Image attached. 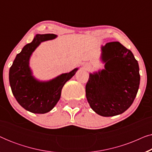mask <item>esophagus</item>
<instances>
[{
	"instance_id": "1",
	"label": "esophagus",
	"mask_w": 152,
	"mask_h": 152,
	"mask_svg": "<svg viewBox=\"0 0 152 152\" xmlns=\"http://www.w3.org/2000/svg\"><path fill=\"white\" fill-rule=\"evenodd\" d=\"M86 68L87 70L90 69V68H91V66H90V65H86Z\"/></svg>"
}]
</instances>
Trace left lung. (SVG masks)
<instances>
[{"label":"left lung","mask_w":152,"mask_h":152,"mask_svg":"<svg viewBox=\"0 0 152 152\" xmlns=\"http://www.w3.org/2000/svg\"><path fill=\"white\" fill-rule=\"evenodd\" d=\"M105 69L90 74L86 95L91 109L110 117L127 110L134 102L140 85L139 66L130 50L118 41L102 47Z\"/></svg>","instance_id":"obj_1"}]
</instances>
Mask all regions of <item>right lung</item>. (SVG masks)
<instances>
[{
  "mask_svg": "<svg viewBox=\"0 0 152 152\" xmlns=\"http://www.w3.org/2000/svg\"><path fill=\"white\" fill-rule=\"evenodd\" d=\"M57 37L54 34H37L32 42L25 45L10 69V86L18 104L34 113L51 111L61 97L64 85L75 74L78 68L61 74L48 82H39L34 78L29 67L30 57L41 42Z\"/></svg>",
  "mask_w": 152,
  "mask_h": 152,
  "instance_id": "obj_1",
  "label": "right lung"
}]
</instances>
